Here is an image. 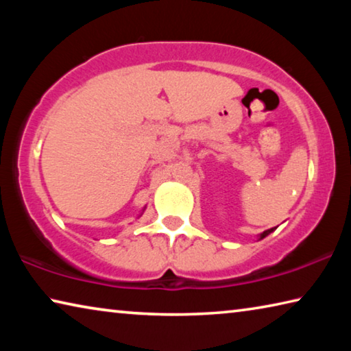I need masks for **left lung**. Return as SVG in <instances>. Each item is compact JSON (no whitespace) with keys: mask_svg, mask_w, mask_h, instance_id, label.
<instances>
[{"mask_svg":"<svg viewBox=\"0 0 351 351\" xmlns=\"http://www.w3.org/2000/svg\"><path fill=\"white\" fill-rule=\"evenodd\" d=\"M272 230H274V228H271V229H268V230H265L263 234H260V235H258V239H257V240H261V239H265V237H268V235L272 232Z\"/></svg>","mask_w":351,"mask_h":351,"instance_id":"left-lung-1","label":"left lung"}]
</instances>
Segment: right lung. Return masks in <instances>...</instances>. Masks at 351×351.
<instances>
[{
	"instance_id": "add662e5",
	"label": "right lung",
	"mask_w": 351,
	"mask_h": 351,
	"mask_svg": "<svg viewBox=\"0 0 351 351\" xmlns=\"http://www.w3.org/2000/svg\"><path fill=\"white\" fill-rule=\"evenodd\" d=\"M145 210V207H144V209H142V212H144ZM141 215H142V213H141Z\"/></svg>"
}]
</instances>
